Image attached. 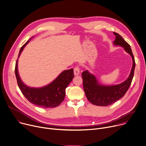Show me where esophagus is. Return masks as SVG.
Wrapping results in <instances>:
<instances>
[{"mask_svg": "<svg viewBox=\"0 0 146 146\" xmlns=\"http://www.w3.org/2000/svg\"><path fill=\"white\" fill-rule=\"evenodd\" d=\"M74 75H76V76L80 74V68L78 66H76L74 68Z\"/></svg>", "mask_w": 146, "mask_h": 146, "instance_id": "obj_1", "label": "esophagus"}]
</instances>
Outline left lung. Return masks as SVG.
<instances>
[{
    "mask_svg": "<svg viewBox=\"0 0 146 146\" xmlns=\"http://www.w3.org/2000/svg\"><path fill=\"white\" fill-rule=\"evenodd\" d=\"M115 36L113 44L124 48L132 57L133 64L131 73L124 82L115 85L106 86L98 83L95 76L86 70L82 72L83 85L86 96L92 104L97 106H108L121 98L131 84L135 68V62L130 45L118 33L113 32Z\"/></svg>",
    "mask_w": 146,
    "mask_h": 146,
    "instance_id": "8db88e82",
    "label": "left lung"
}]
</instances>
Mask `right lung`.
<instances>
[{
	"label": "right lung",
	"mask_w": 146,
	"mask_h": 146,
	"mask_svg": "<svg viewBox=\"0 0 146 146\" xmlns=\"http://www.w3.org/2000/svg\"><path fill=\"white\" fill-rule=\"evenodd\" d=\"M32 37L21 47L18 58ZM18 59L17 60L15 68L17 83L22 93L29 102L39 107L52 108L59 106L63 101L66 89L74 77L73 69L63 71L52 82L45 86L35 88L26 86L21 80L18 71Z\"/></svg>",
	"instance_id": "1"
}]
</instances>
